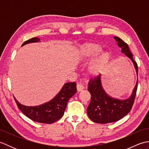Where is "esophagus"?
Instances as JSON below:
<instances>
[{
  "mask_svg": "<svg viewBox=\"0 0 149 149\" xmlns=\"http://www.w3.org/2000/svg\"><path fill=\"white\" fill-rule=\"evenodd\" d=\"M77 91H83L84 89V86H83V84H81V83H77Z\"/></svg>",
  "mask_w": 149,
  "mask_h": 149,
  "instance_id": "esophagus-1",
  "label": "esophagus"
}]
</instances>
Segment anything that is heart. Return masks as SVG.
Listing matches in <instances>:
<instances>
[{
    "label": "heart",
    "instance_id": "b5f03b06",
    "mask_svg": "<svg viewBox=\"0 0 149 149\" xmlns=\"http://www.w3.org/2000/svg\"><path fill=\"white\" fill-rule=\"evenodd\" d=\"M102 47L95 43H84L80 46L78 51V58L82 62L90 61L95 58L89 67L90 74L93 75L102 73L111 61V55L109 52L101 51Z\"/></svg>",
    "mask_w": 149,
    "mask_h": 149
}]
</instances>
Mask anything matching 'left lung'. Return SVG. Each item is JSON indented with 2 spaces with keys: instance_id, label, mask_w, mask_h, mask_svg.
<instances>
[{
  "instance_id": "8db88e82",
  "label": "left lung",
  "mask_w": 149,
  "mask_h": 149,
  "mask_svg": "<svg viewBox=\"0 0 149 149\" xmlns=\"http://www.w3.org/2000/svg\"><path fill=\"white\" fill-rule=\"evenodd\" d=\"M114 38L122 49L121 52L124 53L133 63L138 74V65L132 58V54L129 50L128 45L118 37L115 36ZM138 80L131 97L125 100H119L109 97L105 92L101 84L100 74L91 78L88 87V90L91 94V100L87 107L89 118L93 122L99 123H111L122 119L130 112L133 106L138 88Z\"/></svg>"
}]
</instances>
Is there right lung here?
Returning a JSON list of instances; mask_svg holds the SVG:
<instances>
[{"label":"right lung","instance_id":"right-lung-1","mask_svg":"<svg viewBox=\"0 0 149 149\" xmlns=\"http://www.w3.org/2000/svg\"><path fill=\"white\" fill-rule=\"evenodd\" d=\"M40 38H33L26 41L22 46L29 43L40 42ZM76 83H65L61 91L51 100L37 106L22 105L16 100L17 105L21 111L33 121L43 123H52L61 118L65 111L69 99L76 93Z\"/></svg>","mask_w":149,"mask_h":149}]
</instances>
